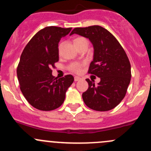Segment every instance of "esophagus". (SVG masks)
Listing matches in <instances>:
<instances>
[{
  "label": "esophagus",
  "instance_id": "esophagus-1",
  "mask_svg": "<svg viewBox=\"0 0 151 151\" xmlns=\"http://www.w3.org/2000/svg\"><path fill=\"white\" fill-rule=\"evenodd\" d=\"M80 79H81V78H80V77H74V81L77 82V81H79Z\"/></svg>",
  "mask_w": 151,
  "mask_h": 151
}]
</instances>
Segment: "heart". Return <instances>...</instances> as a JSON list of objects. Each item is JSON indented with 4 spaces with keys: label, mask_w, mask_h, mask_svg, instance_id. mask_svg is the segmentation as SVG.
<instances>
[{
    "label": "heart",
    "mask_w": 151,
    "mask_h": 151,
    "mask_svg": "<svg viewBox=\"0 0 151 151\" xmlns=\"http://www.w3.org/2000/svg\"><path fill=\"white\" fill-rule=\"evenodd\" d=\"M84 40H86V39H84V38H82V37L77 38V39H74V43H77V42H82V41H84ZM80 66L79 64H77V63H73V64L71 66V69L73 71H75V72H79V71H80Z\"/></svg>",
    "instance_id": "heart-1"
}]
</instances>
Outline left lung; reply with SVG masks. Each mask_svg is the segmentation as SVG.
<instances>
[{"instance_id":"obj_1","label":"left lung","mask_w":151,"mask_h":151,"mask_svg":"<svg viewBox=\"0 0 151 151\" xmlns=\"http://www.w3.org/2000/svg\"><path fill=\"white\" fill-rule=\"evenodd\" d=\"M89 39L93 47V58L90 64V74L100 78L86 79L88 89L83 99L89 108L96 111H108L120 104L126 93L131 81V65L124 50L115 36L99 25L76 28L70 33Z\"/></svg>"}]
</instances>
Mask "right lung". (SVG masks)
I'll use <instances>...</instances> for the list:
<instances>
[{
  "label": "right lung",
  "mask_w": 151,
  "mask_h": 151,
  "mask_svg": "<svg viewBox=\"0 0 151 151\" xmlns=\"http://www.w3.org/2000/svg\"><path fill=\"white\" fill-rule=\"evenodd\" d=\"M71 28L46 27L30 40L22 52L17 69L22 94L30 105L42 111L61 106L74 82L71 74L54 78L51 67L59 60L58 43Z\"/></svg>",
  "instance_id": "1"
}]
</instances>
